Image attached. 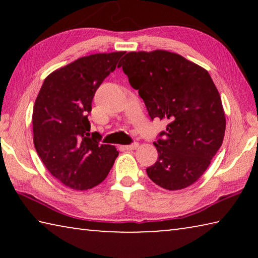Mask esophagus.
Listing matches in <instances>:
<instances>
[{
  "label": "esophagus",
  "mask_w": 258,
  "mask_h": 258,
  "mask_svg": "<svg viewBox=\"0 0 258 258\" xmlns=\"http://www.w3.org/2000/svg\"><path fill=\"white\" fill-rule=\"evenodd\" d=\"M139 147V143L138 142H133V143H131V145H128V146H125L124 148L126 150H134V149H137V148Z\"/></svg>",
  "instance_id": "34e87169"
}]
</instances>
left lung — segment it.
I'll list each match as a JSON object with an SVG mask.
<instances>
[{"instance_id": "left-lung-1", "label": "left lung", "mask_w": 258, "mask_h": 258, "mask_svg": "<svg viewBox=\"0 0 258 258\" xmlns=\"http://www.w3.org/2000/svg\"><path fill=\"white\" fill-rule=\"evenodd\" d=\"M145 102L150 119L168 121L154 142L158 159L147 168L167 190L191 185L223 142L225 116L206 69L168 51L130 52L118 64Z\"/></svg>"}]
</instances>
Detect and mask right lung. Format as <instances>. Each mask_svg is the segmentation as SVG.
<instances>
[{
  "mask_svg": "<svg viewBox=\"0 0 258 258\" xmlns=\"http://www.w3.org/2000/svg\"><path fill=\"white\" fill-rule=\"evenodd\" d=\"M125 52L83 56L47 76L33 109L34 146L52 175L74 190L100 184L118 156L90 133L95 91Z\"/></svg>",
  "mask_w": 258,
  "mask_h": 258,
  "instance_id": "obj_1",
  "label": "right lung"
}]
</instances>
